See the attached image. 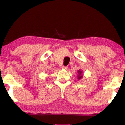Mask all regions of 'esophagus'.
<instances>
[{
    "label": "esophagus",
    "instance_id": "obj_1",
    "mask_svg": "<svg viewBox=\"0 0 125 125\" xmlns=\"http://www.w3.org/2000/svg\"><path fill=\"white\" fill-rule=\"evenodd\" d=\"M62 68L63 69H68V67L67 66H64V65H63V66L62 67Z\"/></svg>",
    "mask_w": 125,
    "mask_h": 125
}]
</instances>
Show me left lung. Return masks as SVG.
<instances>
[{"instance_id":"1","label":"left lung","mask_w":125,"mask_h":125,"mask_svg":"<svg viewBox=\"0 0 125 125\" xmlns=\"http://www.w3.org/2000/svg\"><path fill=\"white\" fill-rule=\"evenodd\" d=\"M78 73H79V75L78 76V78L79 79H80L82 77H83V75L82 74V72L78 71Z\"/></svg>"}]
</instances>
